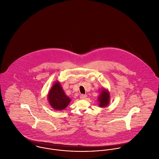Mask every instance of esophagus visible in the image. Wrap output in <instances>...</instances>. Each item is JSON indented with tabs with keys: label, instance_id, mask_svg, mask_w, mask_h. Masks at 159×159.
<instances>
[{
	"label": "esophagus",
	"instance_id": "esophagus-1",
	"mask_svg": "<svg viewBox=\"0 0 159 159\" xmlns=\"http://www.w3.org/2000/svg\"><path fill=\"white\" fill-rule=\"evenodd\" d=\"M80 99H85V98H87V95H84V94H82V95H80Z\"/></svg>",
	"mask_w": 159,
	"mask_h": 159
}]
</instances>
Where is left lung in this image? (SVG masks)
Wrapping results in <instances>:
<instances>
[{
    "label": "left lung",
    "instance_id": "8db88e82",
    "mask_svg": "<svg viewBox=\"0 0 159 159\" xmlns=\"http://www.w3.org/2000/svg\"><path fill=\"white\" fill-rule=\"evenodd\" d=\"M101 95L98 98L99 99V106L101 107H105L107 106V104L109 102V94L107 90L104 89L102 90V92L100 93Z\"/></svg>",
    "mask_w": 159,
    "mask_h": 159
}]
</instances>
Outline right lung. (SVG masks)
Wrapping results in <instances>:
<instances>
[{
  "mask_svg": "<svg viewBox=\"0 0 159 159\" xmlns=\"http://www.w3.org/2000/svg\"><path fill=\"white\" fill-rule=\"evenodd\" d=\"M48 96L50 105L56 110L64 109L70 101V98L65 95L60 82H56L53 85Z\"/></svg>",
  "mask_w": 159,
  "mask_h": 159,
  "instance_id": "1",
  "label": "right lung"
}]
</instances>
